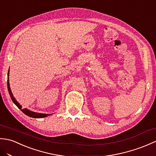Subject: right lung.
<instances>
[{
	"instance_id": "add662e5",
	"label": "right lung",
	"mask_w": 156,
	"mask_h": 156,
	"mask_svg": "<svg viewBox=\"0 0 156 156\" xmlns=\"http://www.w3.org/2000/svg\"><path fill=\"white\" fill-rule=\"evenodd\" d=\"M7 86H8V90H9V94L10 98H11V99L12 100V102H14V104L16 105V106L19 108L20 110H21V111L23 112L24 114H26L29 117H31V118H45L47 117L48 115H50L51 114H41V113H37V112H32L31 110H29L27 108H24V109H22V106L21 105L17 102L15 98L14 97L12 93L11 92V90H10V84H9V70L8 72V78H7Z\"/></svg>"
}]
</instances>
